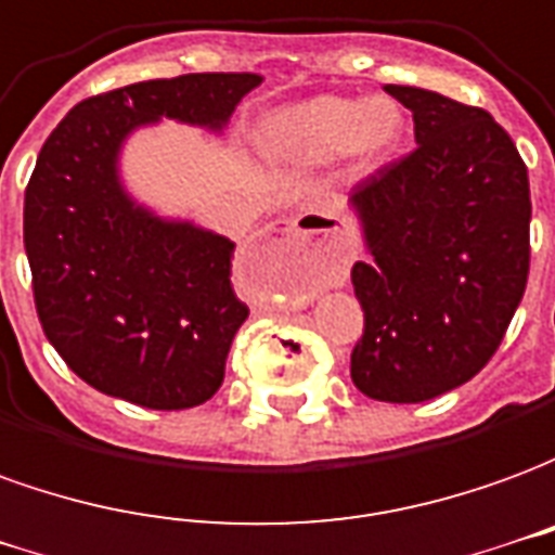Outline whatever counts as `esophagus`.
Returning <instances> with one entry per match:
<instances>
[{
	"instance_id": "obj_1",
	"label": "esophagus",
	"mask_w": 555,
	"mask_h": 555,
	"mask_svg": "<svg viewBox=\"0 0 555 555\" xmlns=\"http://www.w3.org/2000/svg\"><path fill=\"white\" fill-rule=\"evenodd\" d=\"M278 233L296 238L301 245H310L322 250L328 257V266L322 271V281L328 286H344L347 284V266L352 259V242H349L340 223L325 211H310L308 218L301 221H278Z\"/></svg>"
}]
</instances>
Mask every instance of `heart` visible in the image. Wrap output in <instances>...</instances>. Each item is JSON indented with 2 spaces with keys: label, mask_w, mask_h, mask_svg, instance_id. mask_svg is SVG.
Instances as JSON below:
<instances>
[{
  "label": "heart",
  "mask_w": 555,
  "mask_h": 555,
  "mask_svg": "<svg viewBox=\"0 0 555 555\" xmlns=\"http://www.w3.org/2000/svg\"><path fill=\"white\" fill-rule=\"evenodd\" d=\"M403 140V113L391 101L317 95L266 113L257 125L259 155L278 167L310 170L349 155L373 172Z\"/></svg>",
  "instance_id": "b5f03b06"
}]
</instances>
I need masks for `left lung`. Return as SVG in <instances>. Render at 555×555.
<instances>
[{"mask_svg":"<svg viewBox=\"0 0 555 555\" xmlns=\"http://www.w3.org/2000/svg\"><path fill=\"white\" fill-rule=\"evenodd\" d=\"M412 109L415 152L361 182L349 208L371 257L352 286L364 334L352 383L422 403L469 383L505 337L529 278V172L487 109L385 86Z\"/></svg>","mask_w":555,"mask_h":555,"instance_id":"8db88e82","label":"left lung"}]
</instances>
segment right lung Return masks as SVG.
<instances>
[{
  "mask_svg": "<svg viewBox=\"0 0 555 555\" xmlns=\"http://www.w3.org/2000/svg\"><path fill=\"white\" fill-rule=\"evenodd\" d=\"M259 74H182L86 98L38 155L23 242L38 320L70 371L145 410H191L223 383L247 320L233 242L137 203L121 149L160 119L221 133Z\"/></svg>",
  "mask_w": 555,
  "mask_h": 555,
  "instance_id": "1",
  "label": "right lung"
}]
</instances>
